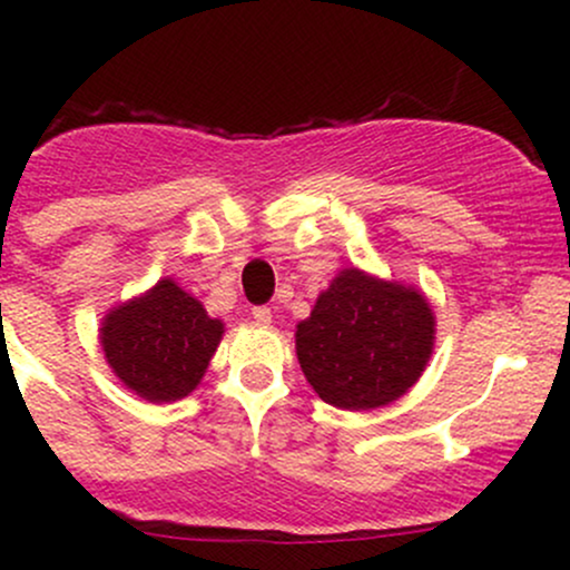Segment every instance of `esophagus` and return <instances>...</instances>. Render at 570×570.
I'll return each mask as SVG.
<instances>
[{
	"label": "esophagus",
	"mask_w": 570,
	"mask_h": 570,
	"mask_svg": "<svg viewBox=\"0 0 570 570\" xmlns=\"http://www.w3.org/2000/svg\"><path fill=\"white\" fill-rule=\"evenodd\" d=\"M252 316L257 318L259 324H265V326L273 322V311H271V307H267V305H257V307H252Z\"/></svg>",
	"instance_id": "esophagus-1"
}]
</instances>
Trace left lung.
Masks as SVG:
<instances>
[{
	"label": "left lung",
	"instance_id": "left-lung-1",
	"mask_svg": "<svg viewBox=\"0 0 570 570\" xmlns=\"http://www.w3.org/2000/svg\"><path fill=\"white\" fill-rule=\"evenodd\" d=\"M436 316L417 286L343 267L294 330L305 381L340 410H377L421 381Z\"/></svg>",
	"mask_w": 570,
	"mask_h": 570
}]
</instances>
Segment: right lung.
Returning <instances> with one entry per match:
<instances>
[{
	"mask_svg": "<svg viewBox=\"0 0 570 570\" xmlns=\"http://www.w3.org/2000/svg\"><path fill=\"white\" fill-rule=\"evenodd\" d=\"M225 322L174 278L109 307L98 326L104 358L130 394L171 404L193 394L217 353Z\"/></svg>",
	"mask_w": 570,
	"mask_h": 570,
	"instance_id": "obj_1",
	"label": "right lung"
}]
</instances>
